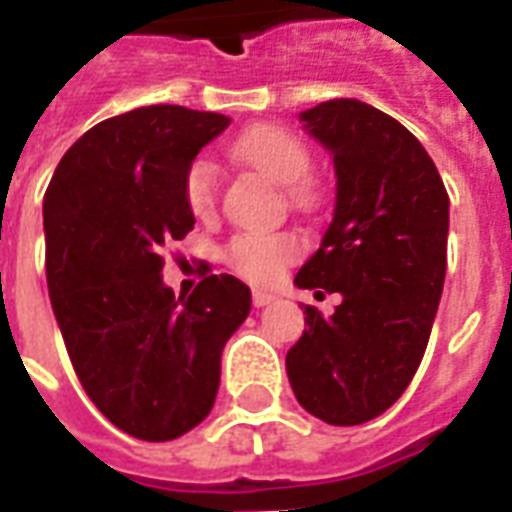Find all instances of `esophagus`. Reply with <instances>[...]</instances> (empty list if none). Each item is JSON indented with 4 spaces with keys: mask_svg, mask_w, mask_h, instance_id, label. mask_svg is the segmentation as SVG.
Masks as SVG:
<instances>
[{
    "mask_svg": "<svg viewBox=\"0 0 512 512\" xmlns=\"http://www.w3.org/2000/svg\"><path fill=\"white\" fill-rule=\"evenodd\" d=\"M274 299H277V296L268 293V290H252V304H255V307H266V304H271Z\"/></svg>",
    "mask_w": 512,
    "mask_h": 512,
    "instance_id": "1",
    "label": "esophagus"
}]
</instances>
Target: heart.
<instances>
[{
    "mask_svg": "<svg viewBox=\"0 0 512 512\" xmlns=\"http://www.w3.org/2000/svg\"><path fill=\"white\" fill-rule=\"evenodd\" d=\"M227 153L260 175L285 186V197L299 213H315L321 208V191L307 180L312 156L307 145L290 128L260 123L246 128L227 147ZM183 200L194 219L211 222L219 211V169L211 158H194L183 175ZM301 241L290 233H238L222 249L224 266L238 277L266 285L299 260Z\"/></svg>",
    "mask_w": 512,
    "mask_h": 512,
    "instance_id": "b5f03b06",
    "label": "heart"
}]
</instances>
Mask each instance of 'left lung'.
<instances>
[{"label": "left lung", "mask_w": 512, "mask_h": 512, "mask_svg": "<svg viewBox=\"0 0 512 512\" xmlns=\"http://www.w3.org/2000/svg\"><path fill=\"white\" fill-rule=\"evenodd\" d=\"M301 120L332 150L337 205L321 249L296 285L340 293L332 318L304 307V334L285 359L293 395L329 425L384 414L417 373L436 318L450 197L417 136L354 98Z\"/></svg>", "instance_id": "8db88e82"}]
</instances>
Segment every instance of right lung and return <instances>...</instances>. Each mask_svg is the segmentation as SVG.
Returning a JSON list of instances; mask_svg holds the SVG:
<instances>
[{
    "label": "right lung",
    "mask_w": 512,
    "mask_h": 512,
    "mask_svg": "<svg viewBox=\"0 0 512 512\" xmlns=\"http://www.w3.org/2000/svg\"><path fill=\"white\" fill-rule=\"evenodd\" d=\"M230 117L142 106L93 126L62 156L43 197L46 282L84 392L115 428L172 441L211 414L219 359L252 296L202 271L191 296L164 288V249L194 216L183 175Z\"/></svg>",
    "instance_id": "right-lung-1"
}]
</instances>
